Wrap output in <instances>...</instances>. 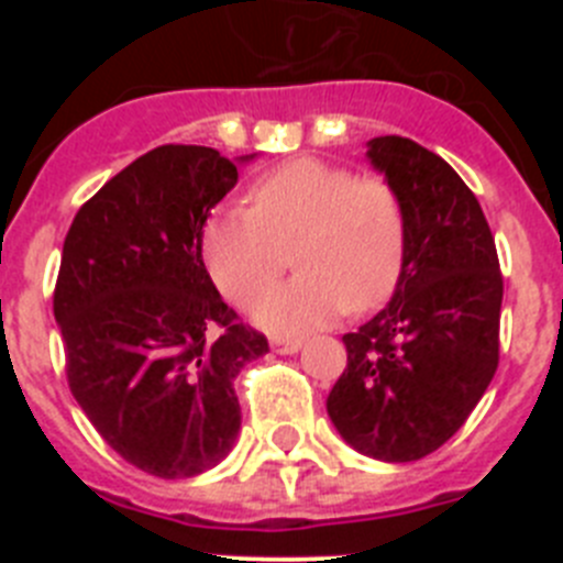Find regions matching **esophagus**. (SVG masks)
Here are the masks:
<instances>
[{
  "label": "esophagus",
  "instance_id": "esophagus-1",
  "mask_svg": "<svg viewBox=\"0 0 563 563\" xmlns=\"http://www.w3.org/2000/svg\"><path fill=\"white\" fill-rule=\"evenodd\" d=\"M271 346L278 355H292V352L301 350V341L298 338H271Z\"/></svg>",
  "mask_w": 563,
  "mask_h": 563
}]
</instances>
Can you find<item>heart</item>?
Instances as JSON below:
<instances>
[{
	"label": "heart",
	"mask_w": 563,
	"mask_h": 563,
	"mask_svg": "<svg viewBox=\"0 0 563 563\" xmlns=\"http://www.w3.org/2000/svg\"><path fill=\"white\" fill-rule=\"evenodd\" d=\"M247 202L206 222L202 256L225 298L247 307L296 251L298 276L253 312L265 330L301 335L343 310H375L395 292L406 262V211L389 180L305 157L258 177Z\"/></svg>",
	"instance_id": "b5f03b06"
}]
</instances>
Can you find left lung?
<instances>
[{
  "label": "left lung",
  "instance_id": "1",
  "mask_svg": "<svg viewBox=\"0 0 563 563\" xmlns=\"http://www.w3.org/2000/svg\"><path fill=\"white\" fill-rule=\"evenodd\" d=\"M366 154L400 194L406 262L389 305L343 335L327 411L361 454L415 462L462 429L494 380L505 282L479 200L440 154L400 134Z\"/></svg>",
  "mask_w": 563,
  "mask_h": 563
}]
</instances>
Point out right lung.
<instances>
[{
  "label": "right lung",
  "mask_w": 563,
  "mask_h": 563,
  "mask_svg": "<svg viewBox=\"0 0 563 563\" xmlns=\"http://www.w3.org/2000/svg\"><path fill=\"white\" fill-rule=\"evenodd\" d=\"M236 177L217 148L157 146L89 197L64 239L53 312L69 391L109 449L161 479L225 460L242 422L233 380L271 350L202 262V225Z\"/></svg>",
  "instance_id": "obj_1"
}]
</instances>
